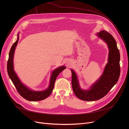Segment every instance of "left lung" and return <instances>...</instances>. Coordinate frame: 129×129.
I'll list each match as a JSON object with an SVG mask.
<instances>
[{
	"instance_id": "8db88e82",
	"label": "left lung",
	"mask_w": 129,
	"mask_h": 129,
	"mask_svg": "<svg viewBox=\"0 0 129 129\" xmlns=\"http://www.w3.org/2000/svg\"><path fill=\"white\" fill-rule=\"evenodd\" d=\"M96 35L106 42L109 48L108 63L102 76L89 89L84 90L80 87L76 72L70 69L73 91L77 98L85 101H94L105 96L117 82L120 73V53L115 40L106 30L101 31Z\"/></svg>"
}]
</instances>
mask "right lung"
Instances as JSON below:
<instances>
[{
  "label": "right lung",
  "instance_id": "right-lung-1",
  "mask_svg": "<svg viewBox=\"0 0 129 129\" xmlns=\"http://www.w3.org/2000/svg\"><path fill=\"white\" fill-rule=\"evenodd\" d=\"M19 33L18 34L17 39L13 44L9 52V57L7 64V70L9 76L16 87L18 93L25 100L33 102L39 101L44 100L48 97L51 93L54 87L55 81H56L57 77L60 72L66 69V67L64 66H61L52 71L51 73V75L49 81V85L47 88L45 90L35 91L28 88L21 82L14 69L13 58L15 50L18 42L19 41Z\"/></svg>",
  "mask_w": 129,
  "mask_h": 129
}]
</instances>
